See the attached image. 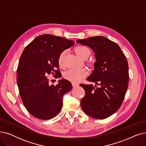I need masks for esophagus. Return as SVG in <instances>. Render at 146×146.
Segmentation results:
<instances>
[{
    "mask_svg": "<svg viewBox=\"0 0 146 146\" xmlns=\"http://www.w3.org/2000/svg\"><path fill=\"white\" fill-rule=\"evenodd\" d=\"M72 86L73 87L75 88V87H77L79 86V84L77 83H74V82H72Z\"/></svg>",
    "mask_w": 146,
    "mask_h": 146,
    "instance_id": "34e87169",
    "label": "esophagus"
}]
</instances>
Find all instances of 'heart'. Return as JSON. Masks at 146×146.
Segmentation results:
<instances>
[{
  "mask_svg": "<svg viewBox=\"0 0 146 146\" xmlns=\"http://www.w3.org/2000/svg\"><path fill=\"white\" fill-rule=\"evenodd\" d=\"M75 52L80 58L83 59L86 56H89L90 50L85 46H78L75 48ZM65 57V52H61L58 59V63L60 67L64 66V59ZM87 70L85 68L80 69H70L67 71L64 74V78L67 80L72 81V82L77 83L82 80L87 75Z\"/></svg>",
  "mask_w": 146,
  "mask_h": 146,
  "instance_id": "heart-1",
  "label": "heart"
}]
</instances>
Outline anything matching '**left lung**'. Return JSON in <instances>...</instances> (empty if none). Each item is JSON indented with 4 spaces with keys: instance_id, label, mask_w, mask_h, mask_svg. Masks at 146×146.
<instances>
[{
    "instance_id": "1",
    "label": "left lung",
    "mask_w": 146,
    "mask_h": 146,
    "mask_svg": "<svg viewBox=\"0 0 146 146\" xmlns=\"http://www.w3.org/2000/svg\"><path fill=\"white\" fill-rule=\"evenodd\" d=\"M95 53V70L87 80L99 85L80 84L85 90L81 107L88 115L105 119L117 112L124 99L129 80L128 64L119 45L102 36L78 40Z\"/></svg>"
}]
</instances>
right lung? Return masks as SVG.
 I'll return each instance as SVG.
<instances>
[{"label": "right lung", "mask_w": 146, "mask_h": 146, "mask_svg": "<svg viewBox=\"0 0 146 146\" xmlns=\"http://www.w3.org/2000/svg\"><path fill=\"white\" fill-rule=\"evenodd\" d=\"M74 41L50 34L37 36L23 51L17 69V83L22 101L34 117L46 120L56 116L63 105V96L72 89L71 82L61 79L49 85L48 76L61 74L58 57Z\"/></svg>", "instance_id": "obj_1"}]
</instances>
